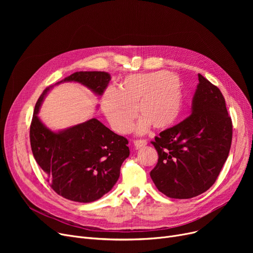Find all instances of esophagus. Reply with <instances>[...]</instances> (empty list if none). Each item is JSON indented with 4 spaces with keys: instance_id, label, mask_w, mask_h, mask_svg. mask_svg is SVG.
<instances>
[{
    "instance_id": "1",
    "label": "esophagus",
    "mask_w": 253,
    "mask_h": 253,
    "mask_svg": "<svg viewBox=\"0 0 253 253\" xmlns=\"http://www.w3.org/2000/svg\"><path fill=\"white\" fill-rule=\"evenodd\" d=\"M147 143L148 142L145 139H135L134 140V145H135V148H137V149H139L141 147H144V145Z\"/></svg>"
}]
</instances>
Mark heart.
<instances>
[{"instance_id":"1","label":"heart","mask_w":253,"mask_h":253,"mask_svg":"<svg viewBox=\"0 0 253 253\" xmlns=\"http://www.w3.org/2000/svg\"><path fill=\"white\" fill-rule=\"evenodd\" d=\"M183 103L182 84L177 76L167 72L131 75L124 79L120 90L109 89L102 100L103 112L113 129L119 133L128 132L137 114L141 119L137 131L152 125L165 129L180 115Z\"/></svg>"}]
</instances>
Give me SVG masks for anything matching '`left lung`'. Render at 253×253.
<instances>
[{"instance_id":"1","label":"left lung","mask_w":253,"mask_h":253,"mask_svg":"<svg viewBox=\"0 0 253 253\" xmlns=\"http://www.w3.org/2000/svg\"><path fill=\"white\" fill-rule=\"evenodd\" d=\"M232 137L222 93L199 74L191 115L151 141L159 156L150 173L157 189L173 199L206 192L227 161Z\"/></svg>"}]
</instances>
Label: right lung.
<instances>
[{
  "label": "right lung",
  "mask_w": 253,
  "mask_h": 253,
  "mask_svg": "<svg viewBox=\"0 0 253 253\" xmlns=\"http://www.w3.org/2000/svg\"><path fill=\"white\" fill-rule=\"evenodd\" d=\"M111 77L104 72H77L63 81L79 82L101 95ZM47 88L38 99L30 128L33 155L50 187L68 200L88 203L110 192L129 156L128 140L96 119L53 133L37 114Z\"/></svg>",
  "instance_id": "obj_1"
}]
</instances>
